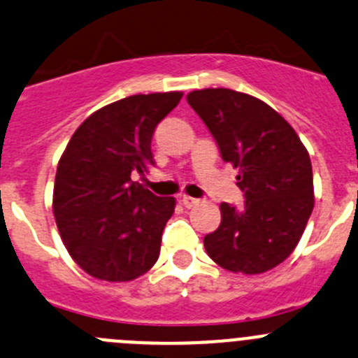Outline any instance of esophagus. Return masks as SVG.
Returning a JSON list of instances; mask_svg holds the SVG:
<instances>
[{
    "label": "esophagus",
    "instance_id": "esophagus-1",
    "mask_svg": "<svg viewBox=\"0 0 358 358\" xmlns=\"http://www.w3.org/2000/svg\"><path fill=\"white\" fill-rule=\"evenodd\" d=\"M181 202H182V206L185 207H188V209H192V207H195V206H199L200 203V200L199 199H193V196H188V195H185L181 199Z\"/></svg>",
    "mask_w": 358,
    "mask_h": 358
}]
</instances>
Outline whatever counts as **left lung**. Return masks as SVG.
<instances>
[{
    "mask_svg": "<svg viewBox=\"0 0 358 358\" xmlns=\"http://www.w3.org/2000/svg\"><path fill=\"white\" fill-rule=\"evenodd\" d=\"M223 162L239 169L243 209L220 206L221 223L203 237L220 267L262 274L287 260L301 241L315 206L308 149L272 107L239 91L199 90L186 96Z\"/></svg>",
    "mask_w": 358,
    "mask_h": 358,
    "instance_id": "1",
    "label": "left lung"
}]
</instances>
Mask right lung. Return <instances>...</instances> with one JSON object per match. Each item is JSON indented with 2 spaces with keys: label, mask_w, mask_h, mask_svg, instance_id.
Here are the masks:
<instances>
[{
  "label": "right lung",
  "mask_w": 358,
  "mask_h": 358,
  "mask_svg": "<svg viewBox=\"0 0 358 358\" xmlns=\"http://www.w3.org/2000/svg\"><path fill=\"white\" fill-rule=\"evenodd\" d=\"M181 98L170 91L105 105L75 130L57 163V230L75 264L93 278L131 281L158 260L176 199L152 195L131 177L155 165V128Z\"/></svg>",
  "instance_id": "add662e5"
}]
</instances>
